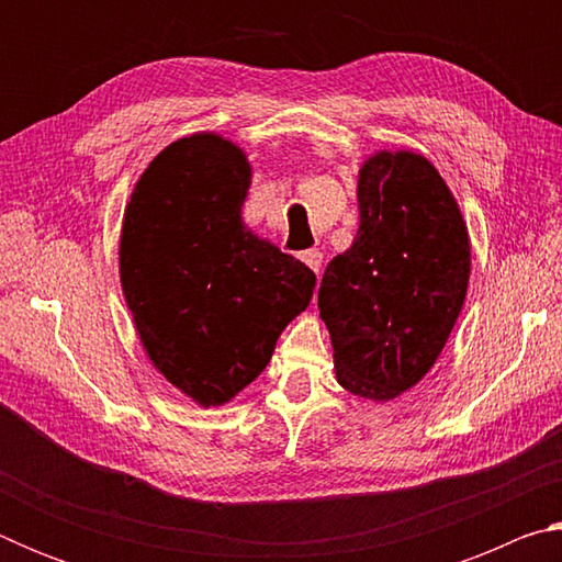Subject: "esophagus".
Wrapping results in <instances>:
<instances>
[{"label":"esophagus","mask_w":562,"mask_h":562,"mask_svg":"<svg viewBox=\"0 0 562 562\" xmlns=\"http://www.w3.org/2000/svg\"><path fill=\"white\" fill-rule=\"evenodd\" d=\"M300 258H302V262L307 265L312 272L319 274V268H322V252L319 250H304Z\"/></svg>","instance_id":"obj_1"}]
</instances>
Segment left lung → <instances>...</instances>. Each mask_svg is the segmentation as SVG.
<instances>
[{"mask_svg":"<svg viewBox=\"0 0 562 562\" xmlns=\"http://www.w3.org/2000/svg\"><path fill=\"white\" fill-rule=\"evenodd\" d=\"M357 198V237L327 265L317 304L337 382L389 402L441 355L469 288L471 245L459 205L422 156L369 158Z\"/></svg>","mask_w":562,"mask_h":562,"instance_id":"8db88e82","label":"left lung"}]
</instances>
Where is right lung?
<instances>
[{
    "label": "right lung",
    "instance_id": "1",
    "mask_svg": "<svg viewBox=\"0 0 562 562\" xmlns=\"http://www.w3.org/2000/svg\"><path fill=\"white\" fill-rule=\"evenodd\" d=\"M243 150L180 138L140 176L123 215L121 284L140 341L170 384L203 406L258 379L315 272L245 231Z\"/></svg>",
    "mask_w": 562,
    "mask_h": 562
}]
</instances>
